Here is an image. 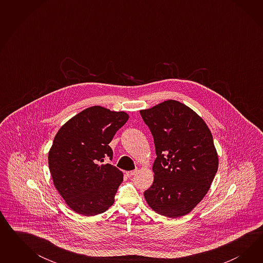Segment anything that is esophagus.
<instances>
[{
  "label": "esophagus",
  "mask_w": 263,
  "mask_h": 263,
  "mask_svg": "<svg viewBox=\"0 0 263 263\" xmlns=\"http://www.w3.org/2000/svg\"><path fill=\"white\" fill-rule=\"evenodd\" d=\"M136 173H137V170H134V171H129V172H126L125 174H126L128 177H130V176H133V175H135Z\"/></svg>",
  "instance_id": "obj_1"
}]
</instances>
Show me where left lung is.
Instances as JSON below:
<instances>
[{"mask_svg":"<svg viewBox=\"0 0 263 263\" xmlns=\"http://www.w3.org/2000/svg\"><path fill=\"white\" fill-rule=\"evenodd\" d=\"M140 112L157 155L154 181L143 193L145 200L161 215H186L206 195L218 170L212 134L200 117L175 100Z\"/></svg>","mask_w":263,"mask_h":263,"instance_id":"obj_1","label":"left lung"}]
</instances>
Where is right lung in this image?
Instances as JSON below:
<instances>
[{"label": "right lung", "instance_id": "1", "mask_svg": "<svg viewBox=\"0 0 263 263\" xmlns=\"http://www.w3.org/2000/svg\"><path fill=\"white\" fill-rule=\"evenodd\" d=\"M128 119L124 111L93 106L57 133L48 155L50 173L66 204L81 215L103 213L115 201L123 175L103 162L112 159L109 143Z\"/></svg>", "mask_w": 263, "mask_h": 263}]
</instances>
